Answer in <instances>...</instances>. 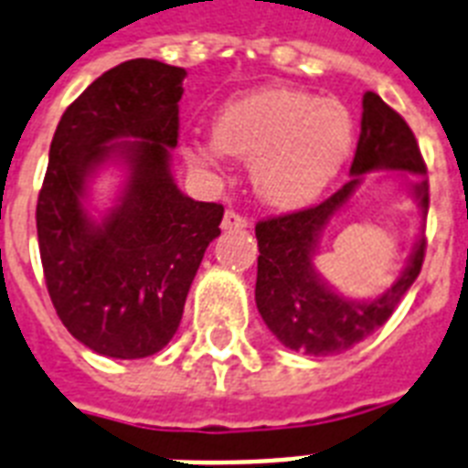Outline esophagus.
<instances>
[{"mask_svg":"<svg viewBox=\"0 0 468 468\" xmlns=\"http://www.w3.org/2000/svg\"><path fill=\"white\" fill-rule=\"evenodd\" d=\"M221 226H223V230H242V228L250 226V221H247L245 216L235 214V211H226Z\"/></svg>","mask_w":468,"mask_h":468,"instance_id":"1","label":"esophagus"}]
</instances>
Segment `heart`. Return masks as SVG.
Returning a JSON list of instances; mask_svg holds the SVG:
<instances>
[{
  "label": "heart",
  "mask_w": 468,
  "mask_h": 468,
  "mask_svg": "<svg viewBox=\"0 0 468 468\" xmlns=\"http://www.w3.org/2000/svg\"><path fill=\"white\" fill-rule=\"evenodd\" d=\"M353 146L351 112L332 98L295 89H261L226 102L214 139H189L185 158L216 168L223 155L250 161L257 195L281 208L313 201Z\"/></svg>",
  "instance_id": "obj_1"
}]
</instances>
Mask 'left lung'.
Here are the masks:
<instances>
[{"mask_svg": "<svg viewBox=\"0 0 468 468\" xmlns=\"http://www.w3.org/2000/svg\"><path fill=\"white\" fill-rule=\"evenodd\" d=\"M372 170H401L411 175V195L419 201L423 218L428 216V177L419 142L411 127L397 110L378 93L363 96V120L356 155L351 163V180L317 207L273 216L254 228L257 235V286L254 300L261 320L273 336L291 351L305 356H334L378 332L385 324L406 291L419 279L425 257V235L413 247L409 264L385 293L372 300L344 298L326 286L313 260L320 235L334 214L348 204Z\"/></svg>", "mask_w": 468, "mask_h": 468, "instance_id": "1", "label": "left lung"}]
</instances>
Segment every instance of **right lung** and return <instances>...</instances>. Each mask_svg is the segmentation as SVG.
I'll return each mask as SVG.
<instances>
[{
  "label": "right lung",
  "instance_id": "right-lung-1",
  "mask_svg": "<svg viewBox=\"0 0 468 468\" xmlns=\"http://www.w3.org/2000/svg\"><path fill=\"white\" fill-rule=\"evenodd\" d=\"M185 76L158 59L117 64L64 110L49 144L36 208L45 283L71 336L108 358H146L173 339L221 235V204L189 199L170 173ZM105 162H120L128 182L93 222L82 199Z\"/></svg>",
  "mask_w": 468,
  "mask_h": 468
}]
</instances>
